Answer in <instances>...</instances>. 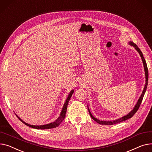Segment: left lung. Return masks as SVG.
<instances>
[{"mask_svg": "<svg viewBox=\"0 0 152 152\" xmlns=\"http://www.w3.org/2000/svg\"><path fill=\"white\" fill-rule=\"evenodd\" d=\"M129 45L131 46H132L133 47H134V48L137 51V52L139 53V55L142 58V62H143V64H144V70H145V85L144 86V88L143 90V91H142L139 99L137 102V104H136V105L134 106V109H132V110H131L128 115H126V116H124V117L119 118V119H117V120H113V121H101L99 120H98L97 118H96L95 117H94L92 115V114L91 113V112L90 111V109H89L88 108V111H89V113H90V115L91 116V117L95 121H96L97 123H99L100 124H105V125H112V124H117V123H119L120 122H122L123 121H125L129 118H131L132 116L134 115L136 112L138 110L139 107L141 104V102L142 101V99H143V97H144V96L145 94V93L146 91V90H147V85H148V68H147V63H146V61L145 60V58L143 56V54H142V51H140V50L139 49V48L137 47V45L136 44H135L134 43H133L132 42H129Z\"/></svg>", "mask_w": 152, "mask_h": 152, "instance_id": "8db88e82", "label": "left lung"}]
</instances>
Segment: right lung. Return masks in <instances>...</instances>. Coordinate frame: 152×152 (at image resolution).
Instances as JSON below:
<instances>
[{
    "instance_id": "1",
    "label": "right lung",
    "mask_w": 152,
    "mask_h": 152,
    "mask_svg": "<svg viewBox=\"0 0 152 152\" xmlns=\"http://www.w3.org/2000/svg\"><path fill=\"white\" fill-rule=\"evenodd\" d=\"M74 90L71 91L67 98V99L64 104V106L63 107H62V111L60 113V115L59 117L58 118L57 120H56L54 122H52V123H50L49 124H44V125H40V126H35V125H31V124H29L28 123H26V122L23 121L20 117H18V116L16 115V117L19 118V120L22 121L24 124H26V125L28 126L31 128H35V129H51V128H56L58 127L59 124L62 123V121L64 120V119L65 118V117H66V111H67V105H68V102L70 99L71 96H72V94L74 93Z\"/></svg>"
}]
</instances>
